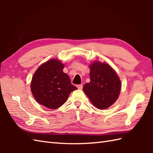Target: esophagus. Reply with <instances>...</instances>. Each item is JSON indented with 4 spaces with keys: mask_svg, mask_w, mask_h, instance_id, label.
Segmentation results:
<instances>
[{
    "mask_svg": "<svg viewBox=\"0 0 153 153\" xmlns=\"http://www.w3.org/2000/svg\"><path fill=\"white\" fill-rule=\"evenodd\" d=\"M76 87H77V89H82L83 85H82V84H79V85H77Z\"/></svg>",
    "mask_w": 153,
    "mask_h": 153,
    "instance_id": "34e87169",
    "label": "esophagus"
}]
</instances>
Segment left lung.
<instances>
[{
    "label": "left lung",
    "instance_id": "left-lung-1",
    "mask_svg": "<svg viewBox=\"0 0 153 153\" xmlns=\"http://www.w3.org/2000/svg\"><path fill=\"white\" fill-rule=\"evenodd\" d=\"M90 82L83 89L96 108L106 109L118 99L121 82L116 71L106 63L95 62L90 65Z\"/></svg>",
    "mask_w": 153,
    "mask_h": 153
}]
</instances>
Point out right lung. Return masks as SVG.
Returning <instances> with one entry per match:
<instances>
[{
  "mask_svg": "<svg viewBox=\"0 0 153 153\" xmlns=\"http://www.w3.org/2000/svg\"><path fill=\"white\" fill-rule=\"evenodd\" d=\"M63 68L60 61L52 59L39 67L32 77V94L39 103L47 108H59L66 102L70 93L77 89L71 83L70 77L63 72Z\"/></svg>",
  "mask_w": 153,
  "mask_h": 153,
  "instance_id": "1",
  "label": "right lung"
}]
</instances>
